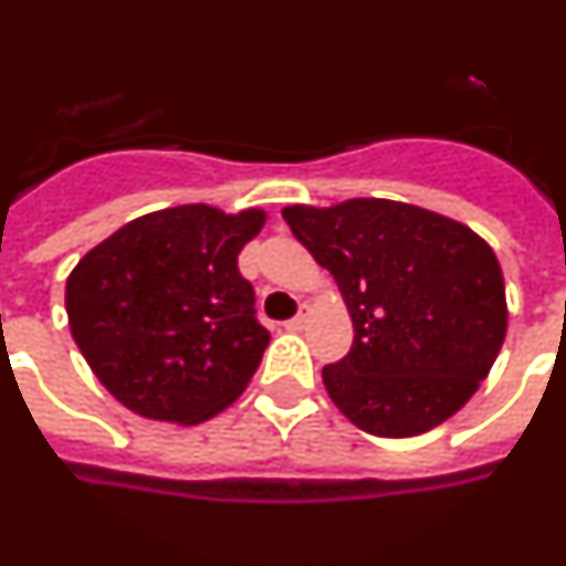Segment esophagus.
Returning a JSON list of instances; mask_svg holds the SVG:
<instances>
[{
  "instance_id": "esophagus-1",
  "label": "esophagus",
  "mask_w": 566,
  "mask_h": 566,
  "mask_svg": "<svg viewBox=\"0 0 566 566\" xmlns=\"http://www.w3.org/2000/svg\"><path fill=\"white\" fill-rule=\"evenodd\" d=\"M307 319H311V305H302V307H298L296 316L287 322V331H302V327L307 325Z\"/></svg>"
}]
</instances>
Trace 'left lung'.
<instances>
[{"label": "left lung", "mask_w": 566, "mask_h": 566, "mask_svg": "<svg viewBox=\"0 0 566 566\" xmlns=\"http://www.w3.org/2000/svg\"><path fill=\"white\" fill-rule=\"evenodd\" d=\"M334 275L354 345L322 368L334 406L377 437L431 431L467 406L506 336L492 247L440 212L388 198L282 210Z\"/></svg>", "instance_id": "left-lung-1"}]
</instances>
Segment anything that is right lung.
<instances>
[{
    "label": "right lung",
    "mask_w": 566,
    "mask_h": 566,
    "mask_svg": "<svg viewBox=\"0 0 566 566\" xmlns=\"http://www.w3.org/2000/svg\"><path fill=\"white\" fill-rule=\"evenodd\" d=\"M268 212L184 203L140 216L92 247L65 282L80 354L114 400L195 426L239 400L270 334L239 253Z\"/></svg>",
    "instance_id": "right-lung-1"
}]
</instances>
